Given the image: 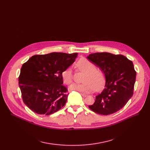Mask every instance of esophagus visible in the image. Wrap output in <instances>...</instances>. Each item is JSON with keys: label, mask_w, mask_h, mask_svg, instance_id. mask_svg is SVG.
<instances>
[{"label": "esophagus", "mask_w": 150, "mask_h": 150, "mask_svg": "<svg viewBox=\"0 0 150 150\" xmlns=\"http://www.w3.org/2000/svg\"><path fill=\"white\" fill-rule=\"evenodd\" d=\"M81 95L83 97H87V95H86V94H84V93H81Z\"/></svg>", "instance_id": "34e87169"}]
</instances>
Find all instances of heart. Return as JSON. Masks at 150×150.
Wrapping results in <instances>:
<instances>
[{
    "mask_svg": "<svg viewBox=\"0 0 150 150\" xmlns=\"http://www.w3.org/2000/svg\"><path fill=\"white\" fill-rule=\"evenodd\" d=\"M78 70L85 74L83 78V84H72L70 87L71 91H76L82 93H89L94 90L99 91L102 89L105 83V74L103 70L96 68L93 62L86 58H81L76 62ZM62 79L63 83L69 85L73 82L74 76L72 70L68 67L62 71Z\"/></svg>",
    "mask_w": 150,
    "mask_h": 150,
    "instance_id": "obj_1",
    "label": "heart"
}]
</instances>
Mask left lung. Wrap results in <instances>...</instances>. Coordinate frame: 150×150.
Returning <instances> with one entry per match:
<instances>
[{
    "label": "left lung",
    "mask_w": 150,
    "mask_h": 150,
    "mask_svg": "<svg viewBox=\"0 0 150 150\" xmlns=\"http://www.w3.org/2000/svg\"><path fill=\"white\" fill-rule=\"evenodd\" d=\"M88 58L105 74V88L96 97L89 108L100 115H107L119 111L131 98L136 78L133 63L122 54L108 52L90 54Z\"/></svg>",
    "instance_id": "1"
}]
</instances>
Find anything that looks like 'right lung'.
Returning <instances> with one entry per match:
<instances>
[{"label": "right lung", "mask_w": 150, "mask_h": 150, "mask_svg": "<svg viewBox=\"0 0 150 150\" xmlns=\"http://www.w3.org/2000/svg\"><path fill=\"white\" fill-rule=\"evenodd\" d=\"M77 54H35L23 63L19 85L23 103L31 111L48 115L65 105L69 93L61 74L74 62Z\"/></svg>", "instance_id": "right-lung-1"}]
</instances>
